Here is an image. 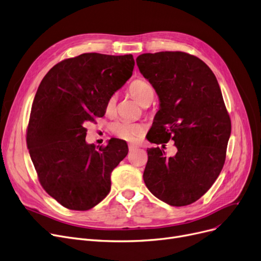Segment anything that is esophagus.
I'll return each mask as SVG.
<instances>
[{"label":"esophagus","mask_w":261,"mask_h":261,"mask_svg":"<svg viewBox=\"0 0 261 261\" xmlns=\"http://www.w3.org/2000/svg\"><path fill=\"white\" fill-rule=\"evenodd\" d=\"M138 147V145H136V144H133V143H130V144H128V148H129V150H134L135 148H137Z\"/></svg>","instance_id":"1"}]
</instances>
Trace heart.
Here are the masks:
<instances>
[{
    "instance_id": "obj_1",
    "label": "heart",
    "mask_w": 261,
    "mask_h": 261,
    "mask_svg": "<svg viewBox=\"0 0 261 261\" xmlns=\"http://www.w3.org/2000/svg\"><path fill=\"white\" fill-rule=\"evenodd\" d=\"M129 93L132 97L141 106L149 105L155 98V90L152 86L143 80H136L129 86ZM116 96H111L106 101L105 111L111 114L115 111ZM113 134L125 141H134L137 137L144 133V127L140 123H129L126 121H118L112 124Z\"/></svg>"
}]
</instances>
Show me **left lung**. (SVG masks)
Here are the masks:
<instances>
[{"label":"left lung","instance_id":"obj_1","mask_svg":"<svg viewBox=\"0 0 261 261\" xmlns=\"http://www.w3.org/2000/svg\"><path fill=\"white\" fill-rule=\"evenodd\" d=\"M136 62L160 100L147 140L163 148L174 140L177 147L174 157L147 149L145 186L167 204L189 205L211 189L225 161L231 119L219 84L202 60L187 53L143 54Z\"/></svg>","mask_w":261,"mask_h":261}]
</instances>
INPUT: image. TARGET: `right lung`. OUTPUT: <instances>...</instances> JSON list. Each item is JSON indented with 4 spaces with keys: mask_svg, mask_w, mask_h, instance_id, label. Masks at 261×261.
<instances>
[{
    "mask_svg": "<svg viewBox=\"0 0 261 261\" xmlns=\"http://www.w3.org/2000/svg\"><path fill=\"white\" fill-rule=\"evenodd\" d=\"M132 55L82 54L56 64L34 99L26 141L42 188L66 208L87 211L111 191V174L127 143L113 138L98 147L84 124L103 117L107 99L130 78Z\"/></svg>",
    "mask_w": 261,
    "mask_h": 261,
    "instance_id": "right-lung-1",
    "label": "right lung"
}]
</instances>
